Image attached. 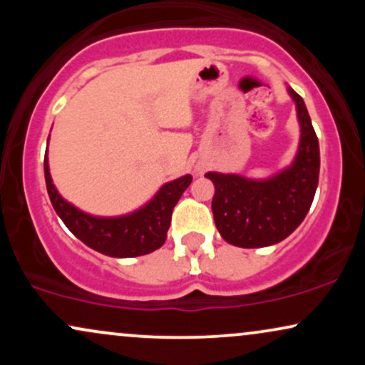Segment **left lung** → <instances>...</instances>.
Instances as JSON below:
<instances>
[{
    "label": "left lung",
    "mask_w": 365,
    "mask_h": 365,
    "mask_svg": "<svg viewBox=\"0 0 365 365\" xmlns=\"http://www.w3.org/2000/svg\"><path fill=\"white\" fill-rule=\"evenodd\" d=\"M300 142L292 165L269 178L252 180L235 173L209 171L215 183L212 215L228 244L255 249L282 242L304 221L319 182V142L304 99L292 87Z\"/></svg>",
    "instance_id": "1"
}]
</instances>
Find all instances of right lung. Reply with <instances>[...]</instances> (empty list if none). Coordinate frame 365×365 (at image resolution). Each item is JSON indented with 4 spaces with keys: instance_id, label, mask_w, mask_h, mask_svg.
<instances>
[{
    "instance_id": "1",
    "label": "right lung",
    "mask_w": 365,
    "mask_h": 365,
    "mask_svg": "<svg viewBox=\"0 0 365 365\" xmlns=\"http://www.w3.org/2000/svg\"><path fill=\"white\" fill-rule=\"evenodd\" d=\"M44 178L54 211L66 228L87 247L110 257H137L154 252L165 244L173 207L192 182L190 175H183L165 183L158 194L137 211L103 217L87 215L58 194L49 173L48 156L44 158Z\"/></svg>"
}]
</instances>
